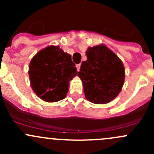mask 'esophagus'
<instances>
[{"label":"esophagus","mask_w":154,"mask_h":154,"mask_svg":"<svg viewBox=\"0 0 154 154\" xmlns=\"http://www.w3.org/2000/svg\"><path fill=\"white\" fill-rule=\"evenodd\" d=\"M76 68H77V71H80V64H77V65H76Z\"/></svg>","instance_id":"1"}]
</instances>
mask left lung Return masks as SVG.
<instances>
[{
  "mask_svg": "<svg viewBox=\"0 0 154 154\" xmlns=\"http://www.w3.org/2000/svg\"><path fill=\"white\" fill-rule=\"evenodd\" d=\"M87 60L83 61L77 76L82 80L85 97L95 104H105L114 100L125 83L123 63L105 45L89 47Z\"/></svg>",
  "mask_w": 154,
  "mask_h": 154,
  "instance_id": "8db88e82",
  "label": "left lung"
}]
</instances>
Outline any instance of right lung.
Segmentation results:
<instances>
[{
    "label": "right lung",
    "mask_w": 154,
    "mask_h": 154,
    "mask_svg": "<svg viewBox=\"0 0 154 154\" xmlns=\"http://www.w3.org/2000/svg\"><path fill=\"white\" fill-rule=\"evenodd\" d=\"M30 86L44 101L52 103L66 97L70 80L77 74L71 56L60 46L50 45L38 51L29 65Z\"/></svg>",
    "instance_id": "obj_1"
}]
</instances>
